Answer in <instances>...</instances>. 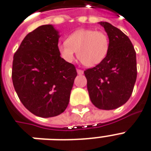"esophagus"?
I'll use <instances>...</instances> for the list:
<instances>
[{
	"label": "esophagus",
	"instance_id": "1",
	"mask_svg": "<svg viewBox=\"0 0 151 151\" xmlns=\"http://www.w3.org/2000/svg\"><path fill=\"white\" fill-rule=\"evenodd\" d=\"M77 73L79 75H83V71L82 69H79V68H77Z\"/></svg>",
	"mask_w": 151,
	"mask_h": 151
}]
</instances>
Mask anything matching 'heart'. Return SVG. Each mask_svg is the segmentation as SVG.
<instances>
[{
  "label": "heart",
  "mask_w": 151,
  "mask_h": 151,
  "mask_svg": "<svg viewBox=\"0 0 151 151\" xmlns=\"http://www.w3.org/2000/svg\"><path fill=\"white\" fill-rule=\"evenodd\" d=\"M110 49V39L103 31L93 29H79L71 33L65 42L59 43L60 56L67 62H72L75 57L83 65L94 67L105 59Z\"/></svg>",
  "instance_id": "1"
}]
</instances>
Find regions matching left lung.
I'll use <instances>...</instances> for the list:
<instances>
[{
  "label": "left lung",
  "mask_w": 151,
  "mask_h": 151,
  "mask_svg": "<svg viewBox=\"0 0 151 151\" xmlns=\"http://www.w3.org/2000/svg\"><path fill=\"white\" fill-rule=\"evenodd\" d=\"M110 39L108 55L101 63L84 71L93 104L113 110L123 105L132 95L137 80L136 51L129 38L111 24L101 22Z\"/></svg>",
  "instance_id": "8db88e82"
}]
</instances>
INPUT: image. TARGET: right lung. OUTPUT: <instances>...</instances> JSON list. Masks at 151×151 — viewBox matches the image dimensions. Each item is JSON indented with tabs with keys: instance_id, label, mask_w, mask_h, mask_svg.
Instances as JSON below:
<instances>
[{
	"instance_id": "obj_1",
	"label": "right lung",
	"mask_w": 151,
	"mask_h": 151,
	"mask_svg": "<svg viewBox=\"0 0 151 151\" xmlns=\"http://www.w3.org/2000/svg\"><path fill=\"white\" fill-rule=\"evenodd\" d=\"M58 32L51 25L28 33L14 53L13 85L19 100L35 115H59L68 107L77 72L58 50Z\"/></svg>"
}]
</instances>
